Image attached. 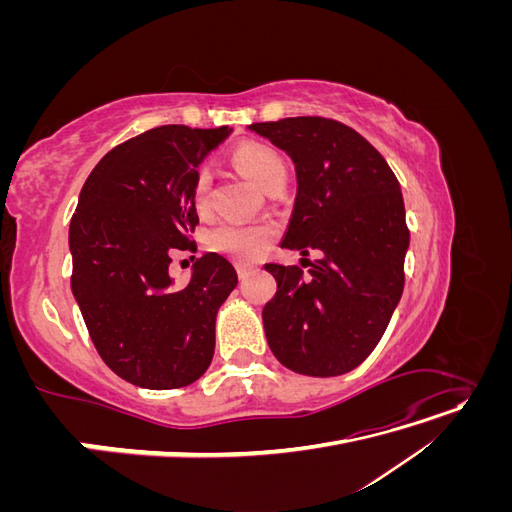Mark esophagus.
Listing matches in <instances>:
<instances>
[{
    "instance_id": "1",
    "label": "esophagus",
    "mask_w": 512,
    "mask_h": 512,
    "mask_svg": "<svg viewBox=\"0 0 512 512\" xmlns=\"http://www.w3.org/2000/svg\"><path fill=\"white\" fill-rule=\"evenodd\" d=\"M252 271H254V267H252V265H245V262H237V273H239L241 280H245V277L250 275Z\"/></svg>"
}]
</instances>
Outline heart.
<instances>
[{
	"label": "heart",
	"mask_w": 512,
	"mask_h": 512,
	"mask_svg": "<svg viewBox=\"0 0 512 512\" xmlns=\"http://www.w3.org/2000/svg\"><path fill=\"white\" fill-rule=\"evenodd\" d=\"M232 160L250 177L258 188L265 192L284 185L288 177V164L284 156L277 149L265 143H241ZM211 170L209 166H200L194 175L192 185V203L198 211H205L209 207V194H211ZM271 241V230L267 226H247V224H235L224 222L215 226L209 237L207 245L211 252H218L222 256H228L239 262L254 260Z\"/></svg>",
	"instance_id": "heart-1"
}]
</instances>
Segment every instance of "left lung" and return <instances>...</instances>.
<instances>
[{"mask_svg":"<svg viewBox=\"0 0 512 512\" xmlns=\"http://www.w3.org/2000/svg\"><path fill=\"white\" fill-rule=\"evenodd\" d=\"M297 170V198L282 247L318 250L309 271L269 262L275 297L262 309L275 359L303 376H342L384 335L404 292L410 245L404 196L365 138L327 117L252 123ZM307 267V265H303Z\"/></svg>","mask_w":512,"mask_h":512,"instance_id":"1","label":"left lung"}]
</instances>
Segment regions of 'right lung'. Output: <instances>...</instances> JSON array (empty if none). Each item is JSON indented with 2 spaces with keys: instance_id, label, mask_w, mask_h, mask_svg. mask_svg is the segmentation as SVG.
Wrapping results in <instances>:
<instances>
[{
  "instance_id": "obj_1",
  "label": "right lung",
  "mask_w": 512,
  "mask_h": 512,
  "mask_svg": "<svg viewBox=\"0 0 512 512\" xmlns=\"http://www.w3.org/2000/svg\"><path fill=\"white\" fill-rule=\"evenodd\" d=\"M230 132L160 126L130 138L91 170L72 215L70 282L91 342L143 389L188 386L211 365L215 316L237 271L209 252L179 288L168 265L177 250L196 252L194 175Z\"/></svg>"
}]
</instances>
